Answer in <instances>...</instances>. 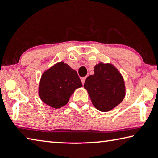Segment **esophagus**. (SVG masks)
<instances>
[{
    "instance_id": "esophagus-1",
    "label": "esophagus",
    "mask_w": 158,
    "mask_h": 158,
    "mask_svg": "<svg viewBox=\"0 0 158 158\" xmlns=\"http://www.w3.org/2000/svg\"><path fill=\"white\" fill-rule=\"evenodd\" d=\"M85 80H86V77H83V78H81V82H82V85L85 84Z\"/></svg>"
}]
</instances>
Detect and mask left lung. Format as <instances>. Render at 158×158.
Masks as SVG:
<instances>
[{
    "label": "left lung",
    "instance_id": "8db88e82",
    "mask_svg": "<svg viewBox=\"0 0 158 158\" xmlns=\"http://www.w3.org/2000/svg\"><path fill=\"white\" fill-rule=\"evenodd\" d=\"M94 74L88 76L84 87L91 102L102 112L109 111L122 102L126 94L124 80L111 63L100 62L94 67Z\"/></svg>",
    "mask_w": 158,
    "mask_h": 158
}]
</instances>
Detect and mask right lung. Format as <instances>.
Here are the masks:
<instances>
[{"label": "right lung", "mask_w": 158, "mask_h": 158, "mask_svg": "<svg viewBox=\"0 0 158 158\" xmlns=\"http://www.w3.org/2000/svg\"><path fill=\"white\" fill-rule=\"evenodd\" d=\"M82 84L76 71L64 62L56 63L42 74L38 87L40 100L47 105L60 109Z\"/></svg>", "instance_id": "right-lung-1"}]
</instances>
